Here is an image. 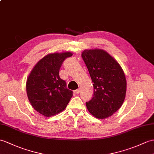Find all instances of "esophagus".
<instances>
[{
  "label": "esophagus",
  "mask_w": 154,
  "mask_h": 154,
  "mask_svg": "<svg viewBox=\"0 0 154 154\" xmlns=\"http://www.w3.org/2000/svg\"><path fill=\"white\" fill-rule=\"evenodd\" d=\"M75 93L77 94H79L80 93V89L79 88V89H77V90L75 91Z\"/></svg>",
  "instance_id": "1"
}]
</instances>
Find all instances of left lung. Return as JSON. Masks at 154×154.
Masks as SVG:
<instances>
[{
    "label": "left lung",
    "instance_id": "1",
    "mask_svg": "<svg viewBox=\"0 0 154 154\" xmlns=\"http://www.w3.org/2000/svg\"><path fill=\"white\" fill-rule=\"evenodd\" d=\"M94 87L93 97L86 106L100 119L112 116L125 98L127 81L124 71L113 57L102 49H87L82 53Z\"/></svg>",
    "mask_w": 154,
    "mask_h": 154
}]
</instances>
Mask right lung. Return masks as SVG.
Masks as SVG:
<instances>
[{
  "label": "right lung",
  "mask_w": 154,
  "mask_h": 154,
  "mask_svg": "<svg viewBox=\"0 0 154 154\" xmlns=\"http://www.w3.org/2000/svg\"><path fill=\"white\" fill-rule=\"evenodd\" d=\"M70 52L48 54L40 60L29 75L26 91L33 108L45 117L55 116L65 109L73 96L66 83L59 76L61 66Z\"/></svg>",
  "instance_id": "right-lung-1"
}]
</instances>
